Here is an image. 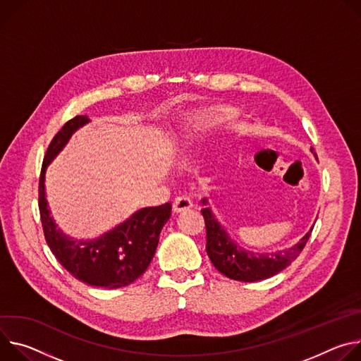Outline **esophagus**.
<instances>
[{
  "label": "esophagus",
  "instance_id": "1",
  "mask_svg": "<svg viewBox=\"0 0 361 361\" xmlns=\"http://www.w3.org/2000/svg\"><path fill=\"white\" fill-rule=\"evenodd\" d=\"M190 208H192V201H190L189 196H178L173 201V211L176 214L188 211Z\"/></svg>",
  "mask_w": 361,
  "mask_h": 361
}]
</instances>
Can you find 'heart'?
I'll return each instance as SVG.
<instances>
[{
	"mask_svg": "<svg viewBox=\"0 0 361 361\" xmlns=\"http://www.w3.org/2000/svg\"><path fill=\"white\" fill-rule=\"evenodd\" d=\"M229 118H231L229 110L222 106H212V107L196 110L186 120L185 136L193 137V135L209 132L214 128L225 123Z\"/></svg>",
	"mask_w": 361,
	"mask_h": 361,
	"instance_id": "b5f03b06",
	"label": "heart"
}]
</instances>
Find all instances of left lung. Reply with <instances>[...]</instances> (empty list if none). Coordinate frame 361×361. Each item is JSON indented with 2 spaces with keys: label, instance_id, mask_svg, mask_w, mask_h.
I'll list each match as a JSON object with an SVG mask.
<instances>
[{
  "label": "left lung",
  "instance_id": "obj_1",
  "mask_svg": "<svg viewBox=\"0 0 361 361\" xmlns=\"http://www.w3.org/2000/svg\"><path fill=\"white\" fill-rule=\"evenodd\" d=\"M312 152V147H311ZM205 208L202 209V215L207 226V252L214 264V267L231 279L244 283L261 281V279L269 278L278 272L286 269L302 251L308 238L311 235L312 228L300 239L294 247L259 254L244 247L238 245L221 222L215 218L211 208H208V201L202 199Z\"/></svg>",
  "mask_w": 361,
  "mask_h": 361
}]
</instances>
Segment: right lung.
Wrapping results in <instances>:
<instances>
[{
    "mask_svg": "<svg viewBox=\"0 0 361 361\" xmlns=\"http://www.w3.org/2000/svg\"><path fill=\"white\" fill-rule=\"evenodd\" d=\"M90 123L87 116H75L61 128L49 145L38 183V208L47 245L57 261L80 281L109 290L126 287L149 267L159 235L172 207L165 204L143 208L129 219L96 239H75L66 235L56 224L46 197V171L64 149L73 133Z\"/></svg>",
    "mask_w": 361,
    "mask_h": 361,
    "instance_id": "1",
    "label": "right lung"
}]
</instances>
